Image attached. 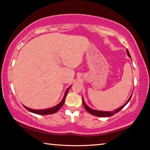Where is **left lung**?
Listing matches in <instances>:
<instances>
[{
  "label": "left lung",
  "mask_w": 150,
  "mask_h": 150,
  "mask_svg": "<svg viewBox=\"0 0 150 150\" xmlns=\"http://www.w3.org/2000/svg\"><path fill=\"white\" fill-rule=\"evenodd\" d=\"M126 53H127V55H128L129 57L131 58V56L130 55V53H129L128 50H126ZM132 93L131 96H130V98H128V100H127V102L124 104V105H122L121 106V107L118 108L117 109H116V110H113V111H103V110H94V109H92L91 108H90L89 106H88L87 105H86L85 103V100L83 99V97L82 98V100H83V106H84V107L85 108V110H87V112H88L90 114H91L92 115L94 116H98V117H108V116H111L114 115H115L117 112H118L120 110H122L124 106H125L128 103L129 101L131 99V97H132Z\"/></svg>",
  "instance_id": "obj_1"
}]
</instances>
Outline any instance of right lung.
I'll use <instances>...</instances> for the list:
<instances>
[{"mask_svg":"<svg viewBox=\"0 0 150 150\" xmlns=\"http://www.w3.org/2000/svg\"><path fill=\"white\" fill-rule=\"evenodd\" d=\"M71 87V85L69 87H68V88L67 90L65 91V95L64 96H63V99L62 100V101L59 103L57 104V105H55L54 107H52V108H46V109H42V110H35V109H32V108H28L26 107V106H24V107L27 109L28 110L31 112L32 113H34V114H37V115H52V114H54L57 112L58 110H59L61 108V107L63 105V104L65 103V98H66V96H67V93H68V91H69L70 87Z\"/></svg>","mask_w":150,"mask_h":150,"instance_id":"right-lung-1","label":"right lung"}]
</instances>
